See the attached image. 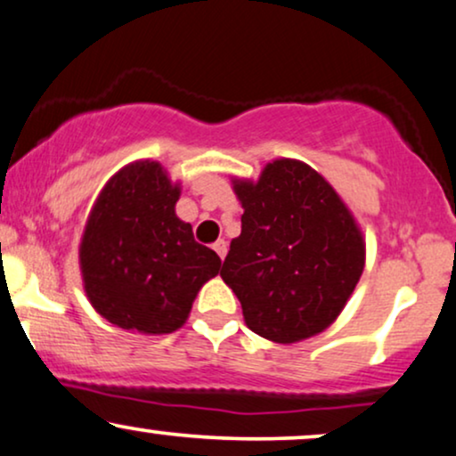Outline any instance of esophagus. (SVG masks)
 <instances>
[{
  "label": "esophagus",
  "instance_id": "obj_1",
  "mask_svg": "<svg viewBox=\"0 0 456 456\" xmlns=\"http://www.w3.org/2000/svg\"><path fill=\"white\" fill-rule=\"evenodd\" d=\"M213 249H216L219 260H224V257H226V254H228V243L224 239H219V240H216V243H213Z\"/></svg>",
  "mask_w": 456,
  "mask_h": 456
}]
</instances>
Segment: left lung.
Here are the masks:
<instances>
[{"label":"left lung","instance_id":"left-lung-1","mask_svg":"<svg viewBox=\"0 0 456 456\" xmlns=\"http://www.w3.org/2000/svg\"><path fill=\"white\" fill-rule=\"evenodd\" d=\"M245 213L222 279L247 328L291 345L336 322L365 264V243L336 190L305 162L281 159L257 182L234 179Z\"/></svg>","mask_w":456,"mask_h":456}]
</instances>
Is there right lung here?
<instances>
[{
  "label": "right lung",
  "mask_w": 456,
  "mask_h": 456,
  "mask_svg": "<svg viewBox=\"0 0 456 456\" xmlns=\"http://www.w3.org/2000/svg\"><path fill=\"white\" fill-rule=\"evenodd\" d=\"M179 183L154 160L133 162L101 190L80 243L88 300L101 317L139 334H171L222 260L175 216Z\"/></svg>",
  "instance_id": "obj_1"
}]
</instances>
